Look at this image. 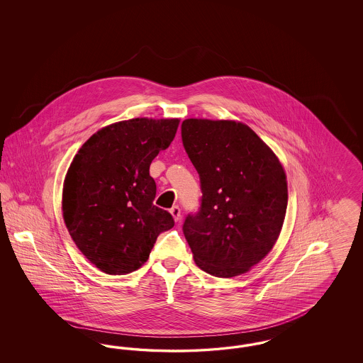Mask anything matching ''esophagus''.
Segmentation results:
<instances>
[{
    "mask_svg": "<svg viewBox=\"0 0 363 363\" xmlns=\"http://www.w3.org/2000/svg\"><path fill=\"white\" fill-rule=\"evenodd\" d=\"M170 213L173 215L175 222H179V220H181V208L178 207V206H174V207L170 209Z\"/></svg>",
    "mask_w": 363,
    "mask_h": 363,
    "instance_id": "34e87169",
    "label": "esophagus"
}]
</instances>
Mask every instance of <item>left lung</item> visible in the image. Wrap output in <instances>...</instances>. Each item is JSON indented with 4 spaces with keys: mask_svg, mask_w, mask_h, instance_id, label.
I'll use <instances>...</instances> for the list:
<instances>
[{
    "mask_svg": "<svg viewBox=\"0 0 363 363\" xmlns=\"http://www.w3.org/2000/svg\"><path fill=\"white\" fill-rule=\"evenodd\" d=\"M182 141L201 181V208L184 234L199 268L216 277L249 272L265 259L286 218L287 177L246 123L188 118Z\"/></svg>",
    "mask_w": 363,
    "mask_h": 363,
    "instance_id": "left-lung-1",
    "label": "left lung"
}]
</instances>
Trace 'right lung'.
<instances>
[{"label": "right lung", "mask_w": 363, "mask_h": 363, "mask_svg": "<svg viewBox=\"0 0 363 363\" xmlns=\"http://www.w3.org/2000/svg\"><path fill=\"white\" fill-rule=\"evenodd\" d=\"M178 118H132L99 129L80 147L64 179L62 216L86 259L107 275L144 265L173 216L154 206L150 166L177 133Z\"/></svg>", "instance_id": "obj_1"}]
</instances>
